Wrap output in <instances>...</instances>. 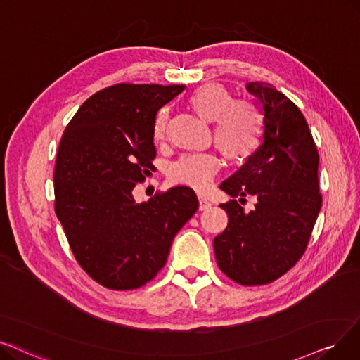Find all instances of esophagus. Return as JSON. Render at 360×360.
Wrapping results in <instances>:
<instances>
[{
    "instance_id": "obj_1",
    "label": "esophagus",
    "mask_w": 360,
    "mask_h": 360,
    "mask_svg": "<svg viewBox=\"0 0 360 360\" xmlns=\"http://www.w3.org/2000/svg\"><path fill=\"white\" fill-rule=\"evenodd\" d=\"M208 208H211L210 200L207 198H204V196H199V211H205Z\"/></svg>"
}]
</instances>
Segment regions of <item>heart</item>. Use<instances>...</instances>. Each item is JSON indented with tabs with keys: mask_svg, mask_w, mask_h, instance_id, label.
Listing matches in <instances>:
<instances>
[{
	"mask_svg": "<svg viewBox=\"0 0 360 360\" xmlns=\"http://www.w3.org/2000/svg\"><path fill=\"white\" fill-rule=\"evenodd\" d=\"M189 103L204 121L215 122V145L229 161H245L260 145L263 131L260 112L245 100L233 102V94L223 85H200L191 96ZM167 121L168 112L162 109L155 121L153 136L156 140L165 137ZM219 167V160L214 155H186L171 165L169 177L172 181L202 191L211 183Z\"/></svg>",
	"mask_w": 360,
	"mask_h": 360,
	"instance_id": "heart-1",
	"label": "heart"
}]
</instances>
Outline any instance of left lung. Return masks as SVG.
<instances>
[{
    "instance_id": "8db88e82",
    "label": "left lung",
    "mask_w": 360,
    "mask_h": 360,
    "mask_svg": "<svg viewBox=\"0 0 360 360\" xmlns=\"http://www.w3.org/2000/svg\"><path fill=\"white\" fill-rule=\"evenodd\" d=\"M247 91L263 115L262 143L220 189L255 204L248 212L236 199L220 205L229 223L214 238V252L230 279L251 286L276 281L300 260L322 196L319 155L303 113L269 82H248Z\"/></svg>"
}]
</instances>
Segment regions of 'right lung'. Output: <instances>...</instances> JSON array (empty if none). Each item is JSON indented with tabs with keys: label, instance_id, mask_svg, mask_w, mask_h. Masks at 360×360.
I'll list each match as a JSON object with an SVG mask.
<instances>
[{
	"label": "right lung",
	"instance_id": "right-lung-1",
	"mask_svg": "<svg viewBox=\"0 0 360 360\" xmlns=\"http://www.w3.org/2000/svg\"><path fill=\"white\" fill-rule=\"evenodd\" d=\"M186 85L117 84L85 100L62 136L54 168L56 215L81 267L110 290L152 281L179 230L198 210L179 186L136 202L156 156L158 110Z\"/></svg>",
	"mask_w": 360,
	"mask_h": 360
}]
</instances>
